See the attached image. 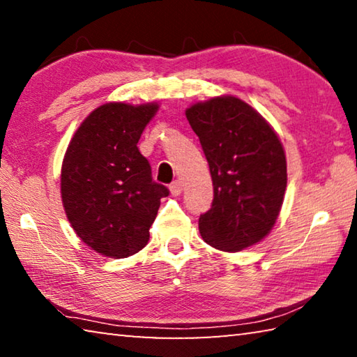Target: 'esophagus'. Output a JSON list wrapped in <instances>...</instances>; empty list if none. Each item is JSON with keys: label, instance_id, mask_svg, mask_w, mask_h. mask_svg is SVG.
<instances>
[{"label": "esophagus", "instance_id": "1", "mask_svg": "<svg viewBox=\"0 0 357 357\" xmlns=\"http://www.w3.org/2000/svg\"><path fill=\"white\" fill-rule=\"evenodd\" d=\"M170 190L174 197L181 195V192H183V183H181V181H173L170 185Z\"/></svg>", "mask_w": 357, "mask_h": 357}]
</instances>
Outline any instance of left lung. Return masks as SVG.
I'll list each match as a JSON object with an SVG mask.
<instances>
[{
	"label": "left lung",
	"instance_id": "1",
	"mask_svg": "<svg viewBox=\"0 0 357 357\" xmlns=\"http://www.w3.org/2000/svg\"><path fill=\"white\" fill-rule=\"evenodd\" d=\"M200 138L214 185L213 206L200 215L204 243L239 252L269 234L287 189V157L279 137L257 110L234 96L185 110Z\"/></svg>",
	"mask_w": 357,
	"mask_h": 357
}]
</instances>
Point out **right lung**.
<instances>
[{"label": "right lung", "mask_w": 357, "mask_h": 357, "mask_svg": "<svg viewBox=\"0 0 357 357\" xmlns=\"http://www.w3.org/2000/svg\"><path fill=\"white\" fill-rule=\"evenodd\" d=\"M159 105L108 102L80 124L61 167L63 206L72 228L100 255L126 258L142 250L168 189L151 176L138 151Z\"/></svg>", "instance_id": "1"}]
</instances>
